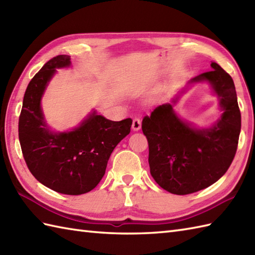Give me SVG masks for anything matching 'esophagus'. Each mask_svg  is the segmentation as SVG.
Returning a JSON list of instances; mask_svg holds the SVG:
<instances>
[{
	"label": "esophagus",
	"instance_id": "1",
	"mask_svg": "<svg viewBox=\"0 0 255 255\" xmlns=\"http://www.w3.org/2000/svg\"><path fill=\"white\" fill-rule=\"evenodd\" d=\"M140 128H141V119H140L139 117L133 118V121H132V130L133 131H138Z\"/></svg>",
	"mask_w": 255,
	"mask_h": 255
}]
</instances>
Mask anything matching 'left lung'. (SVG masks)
I'll list each match as a JSON object with an SVG mask.
<instances>
[{
    "label": "left lung",
    "mask_w": 255,
    "mask_h": 255,
    "mask_svg": "<svg viewBox=\"0 0 255 255\" xmlns=\"http://www.w3.org/2000/svg\"><path fill=\"white\" fill-rule=\"evenodd\" d=\"M210 66L211 71L191 83L208 81L220 99L224 113L215 126L194 128L176 116L171 104L155 107L142 121L151 175L172 194L187 195L210 186L229 169L237 152L241 113L234 80L219 64Z\"/></svg>",
    "instance_id": "left-lung-1"
}]
</instances>
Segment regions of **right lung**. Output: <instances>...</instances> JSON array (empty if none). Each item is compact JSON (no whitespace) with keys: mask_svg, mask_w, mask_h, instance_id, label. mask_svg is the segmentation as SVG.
I'll use <instances>...</instances> for the list:
<instances>
[{"mask_svg":"<svg viewBox=\"0 0 255 255\" xmlns=\"http://www.w3.org/2000/svg\"><path fill=\"white\" fill-rule=\"evenodd\" d=\"M70 64L69 56L53 57L31 79L19 115L18 138L26 164L37 181L58 193L81 195L101 182L113 150L130 132L132 121L112 122L94 112L72 131L51 132L40 100L56 69Z\"/></svg>","mask_w":255,"mask_h":255,"instance_id":"add662e5","label":"right lung"}]
</instances>
